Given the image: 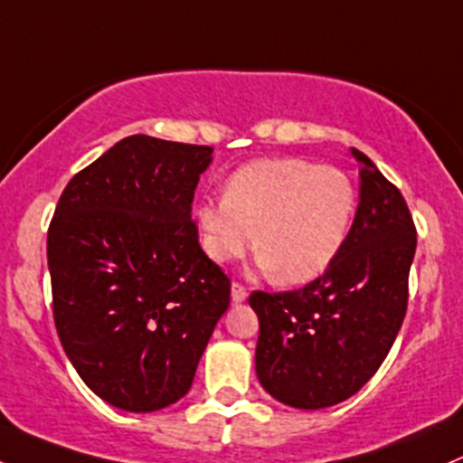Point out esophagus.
<instances>
[{"label": "esophagus", "mask_w": 463, "mask_h": 463, "mask_svg": "<svg viewBox=\"0 0 463 463\" xmlns=\"http://www.w3.org/2000/svg\"><path fill=\"white\" fill-rule=\"evenodd\" d=\"M231 297H232V301L235 303H241V301H246V297H248V288L246 286H241V283H232L231 286Z\"/></svg>", "instance_id": "obj_1"}]
</instances>
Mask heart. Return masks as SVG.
I'll return each mask as SVG.
<instances>
[{"label": "heart", "instance_id": "1", "mask_svg": "<svg viewBox=\"0 0 463 463\" xmlns=\"http://www.w3.org/2000/svg\"><path fill=\"white\" fill-rule=\"evenodd\" d=\"M355 213L352 180L301 157H268L232 174L222 200L195 208L202 248L213 261L240 259L255 246L279 283L321 277L343 250Z\"/></svg>", "mask_w": 463, "mask_h": 463}]
</instances>
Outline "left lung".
Wrapping results in <instances>:
<instances>
[{"instance_id": "8db88e82", "label": "left lung", "mask_w": 463, "mask_h": 463, "mask_svg": "<svg viewBox=\"0 0 463 463\" xmlns=\"http://www.w3.org/2000/svg\"><path fill=\"white\" fill-rule=\"evenodd\" d=\"M360 204L323 277L292 292H252L257 378L279 402L327 409L352 398L387 358L409 303L415 223L398 186L363 151Z\"/></svg>"}]
</instances>
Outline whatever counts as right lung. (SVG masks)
Masks as SVG:
<instances>
[{
	"instance_id": "add662e5",
	"label": "right lung",
	"mask_w": 463,
	"mask_h": 463,
	"mask_svg": "<svg viewBox=\"0 0 463 463\" xmlns=\"http://www.w3.org/2000/svg\"><path fill=\"white\" fill-rule=\"evenodd\" d=\"M213 146L116 142L68 182L48 231L54 325L99 398L149 413L189 393L231 279L191 220Z\"/></svg>"
}]
</instances>
